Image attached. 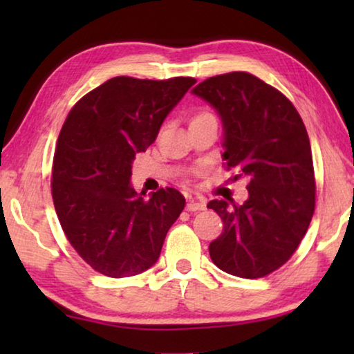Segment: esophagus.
<instances>
[{
	"label": "esophagus",
	"mask_w": 354,
	"mask_h": 354,
	"mask_svg": "<svg viewBox=\"0 0 354 354\" xmlns=\"http://www.w3.org/2000/svg\"><path fill=\"white\" fill-rule=\"evenodd\" d=\"M206 209V201L198 200V198H190L187 203V211L196 212V211H205Z\"/></svg>",
	"instance_id": "esophagus-1"
}]
</instances>
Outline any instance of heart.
<instances>
[{
    "label": "heart",
    "instance_id": "obj_1",
    "mask_svg": "<svg viewBox=\"0 0 354 354\" xmlns=\"http://www.w3.org/2000/svg\"><path fill=\"white\" fill-rule=\"evenodd\" d=\"M206 117H212V115L209 112H198L194 118H192V122H195V120H200V118H206Z\"/></svg>",
    "mask_w": 354,
    "mask_h": 354
}]
</instances>
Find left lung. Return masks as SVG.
Instances as JSON below:
<instances>
[{"label": "left lung", "mask_w": 354, "mask_h": 354, "mask_svg": "<svg viewBox=\"0 0 354 354\" xmlns=\"http://www.w3.org/2000/svg\"><path fill=\"white\" fill-rule=\"evenodd\" d=\"M192 93L205 100L223 124L227 169L248 178V198L207 203L223 220L209 245L220 270L262 278L295 253L315 207L309 137L295 107L277 88L245 71L212 76Z\"/></svg>", "instance_id": "8db88e82"}]
</instances>
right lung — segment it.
<instances>
[{"mask_svg":"<svg viewBox=\"0 0 354 354\" xmlns=\"http://www.w3.org/2000/svg\"><path fill=\"white\" fill-rule=\"evenodd\" d=\"M195 82L112 77L65 120L53 160V201L71 247L106 277H134L153 267L183 212L185 200L176 189L153 192L148 200L137 194L131 169Z\"/></svg>","mask_w":354,"mask_h":354,"instance_id":"add662e5","label":"right lung"}]
</instances>
